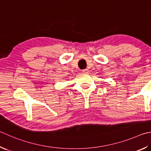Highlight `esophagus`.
I'll use <instances>...</instances> for the list:
<instances>
[{
    "mask_svg": "<svg viewBox=\"0 0 151 151\" xmlns=\"http://www.w3.org/2000/svg\"><path fill=\"white\" fill-rule=\"evenodd\" d=\"M82 72H83V73H84V74H87V73H88V69H83V70H82Z\"/></svg>",
    "mask_w": 151,
    "mask_h": 151,
    "instance_id": "1",
    "label": "esophagus"
}]
</instances>
